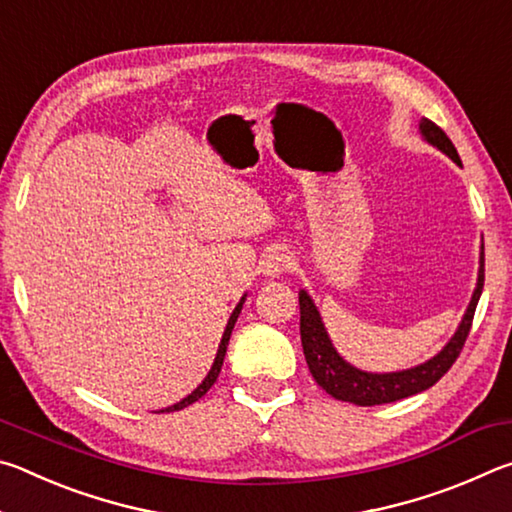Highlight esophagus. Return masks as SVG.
<instances>
[{"mask_svg": "<svg viewBox=\"0 0 512 512\" xmlns=\"http://www.w3.org/2000/svg\"><path fill=\"white\" fill-rule=\"evenodd\" d=\"M291 266V257L287 253H271L268 255L262 266H259V271H262L264 277H280L282 273H287Z\"/></svg>", "mask_w": 512, "mask_h": 512, "instance_id": "34e87169", "label": "esophagus"}]
</instances>
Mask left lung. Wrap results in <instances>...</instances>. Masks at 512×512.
Instances as JSON below:
<instances>
[{
    "mask_svg": "<svg viewBox=\"0 0 512 512\" xmlns=\"http://www.w3.org/2000/svg\"><path fill=\"white\" fill-rule=\"evenodd\" d=\"M420 133L424 140L436 146V149L449 155L456 164H461V158L454 149V144L440 126L433 124L429 119L420 121ZM483 246H481V266H479V280H476V289L472 293L470 305H467L465 316L458 325L456 334L449 339V343L440 350L436 357L420 363V366L400 370V372H384V375H377V372H366L350 366L339 352L334 350L332 341H329L327 329L323 325V318H320L314 300L309 298L307 291L298 293L300 300V341H302V352H305L307 366L311 377L316 379V384L329 393L334 400L341 402H352L357 406H375V404H388L404 400V397H411L415 393H422L431 388L436 381L445 375V372L452 368V363L461 354L467 334H470L472 318L476 305H479L481 291H483Z\"/></svg>",
    "mask_w": 512,
    "mask_h": 512,
    "instance_id": "left-lung-1",
    "label": "left lung"
}]
</instances>
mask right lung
Instances as JSON below:
<instances>
[{
	"mask_svg": "<svg viewBox=\"0 0 512 512\" xmlns=\"http://www.w3.org/2000/svg\"><path fill=\"white\" fill-rule=\"evenodd\" d=\"M244 300H246V296L239 300V305L235 307V311H232V316H230V320H228V325H225V332H223V339H221V343H219V350H216V357H214V363H212V368H210V372H207V377L201 381V384H198V388L196 391H192V395H187L185 400H180L178 404H173V406H167V409H162L160 413H164V411H180V409H185V406H189V404H194L196 400H201V397L210 391V388L214 386V381H216V377H219V372H221V366H223V359H225V350H228V343H230V334H232V329H235V323H237V318H239V314H241V307H244Z\"/></svg>",
	"mask_w": 512,
	"mask_h": 512,
	"instance_id": "add662e5",
	"label": "right lung"
}]
</instances>
